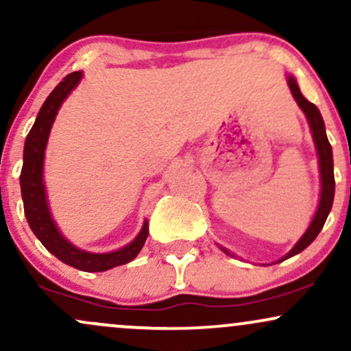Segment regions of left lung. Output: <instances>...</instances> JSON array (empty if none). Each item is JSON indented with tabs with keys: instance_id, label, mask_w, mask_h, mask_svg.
Returning <instances> with one entry per match:
<instances>
[{
	"instance_id": "8db88e82",
	"label": "left lung",
	"mask_w": 351,
	"mask_h": 351,
	"mask_svg": "<svg viewBox=\"0 0 351 351\" xmlns=\"http://www.w3.org/2000/svg\"><path fill=\"white\" fill-rule=\"evenodd\" d=\"M289 87H291L293 99L297 100L299 107L304 110L305 117H307L308 125H310V130H312V136H313V142H315V148H317V155H318V168H320V183H322V191H320V203H318L317 213L313 216L312 223L305 234L297 241V244L293 245L291 249V252L285 254L284 257L279 261L289 259V257L295 256L304 251L307 245H310L313 243V239L318 236V232L322 231L324 228L325 221H327L330 209H332L333 204V196H335V176H333V155H332V145H330L327 134H325V123L324 119H322L320 110L313 106L312 102H308L307 99L302 95L299 86H297L295 79L292 75L287 77ZM224 252L229 254L226 249H223ZM232 256V254H231Z\"/></svg>"
}]
</instances>
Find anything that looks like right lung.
Masks as SVG:
<instances>
[{"label":"right lung","instance_id":"right-lung-1","mask_svg":"<svg viewBox=\"0 0 351 351\" xmlns=\"http://www.w3.org/2000/svg\"><path fill=\"white\" fill-rule=\"evenodd\" d=\"M80 79H82V72H72V74L66 75L58 84V87L51 92L46 102L43 104L33 128L29 130L26 142H24L23 170L21 176H19V183H21L24 215H26L27 224L44 247L51 254H54L64 264L79 269V271L104 272L117 267V265L130 263L138 256L145 241H147L148 223L145 221L138 236L125 247L114 252L94 254L72 245L66 237L60 234L54 219H52L46 198V186H44L43 181L44 152H46L47 138H49V132L56 115H58L59 108L67 95L80 82Z\"/></svg>","mask_w":351,"mask_h":351}]
</instances>
